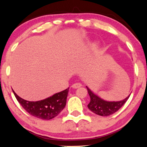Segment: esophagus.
<instances>
[{"instance_id":"esophagus-1","label":"esophagus","mask_w":147,"mask_h":147,"mask_svg":"<svg viewBox=\"0 0 147 147\" xmlns=\"http://www.w3.org/2000/svg\"><path fill=\"white\" fill-rule=\"evenodd\" d=\"M82 84L79 83H74L73 84V85H72V87H73V88H80V87L82 86Z\"/></svg>"}]
</instances>
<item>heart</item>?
<instances>
[{
	"mask_svg": "<svg viewBox=\"0 0 147 147\" xmlns=\"http://www.w3.org/2000/svg\"><path fill=\"white\" fill-rule=\"evenodd\" d=\"M98 47V45H97V43H95L94 45H93V48L94 49H95V48H96Z\"/></svg>",
	"mask_w": 147,
	"mask_h": 147,
	"instance_id": "obj_1",
	"label": "heart"
}]
</instances>
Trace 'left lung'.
<instances>
[{
	"label": "left lung",
	"instance_id": "obj_1",
	"mask_svg": "<svg viewBox=\"0 0 147 147\" xmlns=\"http://www.w3.org/2000/svg\"><path fill=\"white\" fill-rule=\"evenodd\" d=\"M88 93L90 96V102L88 107L93 113L101 116H109L117 112L129 98L130 94L123 100L117 102H109L104 100L93 93L88 87Z\"/></svg>",
	"mask_w": 147,
	"mask_h": 147
}]
</instances>
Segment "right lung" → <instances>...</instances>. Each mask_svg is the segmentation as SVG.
<instances>
[{
    "mask_svg": "<svg viewBox=\"0 0 147 147\" xmlns=\"http://www.w3.org/2000/svg\"><path fill=\"white\" fill-rule=\"evenodd\" d=\"M69 88L42 100L31 102L20 97L12 90L18 102L27 112L33 116L43 120L54 118L60 113L66 104Z\"/></svg>",
    "mask_w": 147,
    "mask_h": 147,
    "instance_id": "1",
    "label": "right lung"
}]
</instances>
